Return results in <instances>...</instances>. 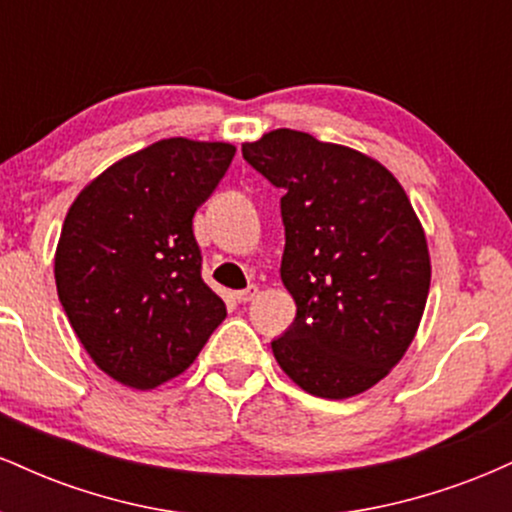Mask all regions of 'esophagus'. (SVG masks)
<instances>
[{"label": "esophagus", "instance_id": "34e87169", "mask_svg": "<svg viewBox=\"0 0 512 512\" xmlns=\"http://www.w3.org/2000/svg\"><path fill=\"white\" fill-rule=\"evenodd\" d=\"M255 296H257V286H248L245 291H236V301L238 303H250Z\"/></svg>", "mask_w": 512, "mask_h": 512}]
</instances>
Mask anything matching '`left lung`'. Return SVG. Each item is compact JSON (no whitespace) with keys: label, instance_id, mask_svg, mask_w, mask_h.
<instances>
[{"label":"left lung","instance_id":"8db88e82","mask_svg":"<svg viewBox=\"0 0 512 512\" xmlns=\"http://www.w3.org/2000/svg\"><path fill=\"white\" fill-rule=\"evenodd\" d=\"M243 158L284 190L281 281L296 320L272 351L301 390L346 399L409 349L431 289L426 233L383 163L313 134L274 129Z\"/></svg>","mask_w":512,"mask_h":512}]
</instances>
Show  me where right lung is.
<instances>
[{"instance_id":"obj_1","label":"right lung","mask_w":512,"mask_h":512,"mask_svg":"<svg viewBox=\"0 0 512 512\" xmlns=\"http://www.w3.org/2000/svg\"><path fill=\"white\" fill-rule=\"evenodd\" d=\"M233 156L226 142L161 139L103 170L69 207L57 296L88 356L117 383H168L226 317L202 279L192 216Z\"/></svg>"}]
</instances>
